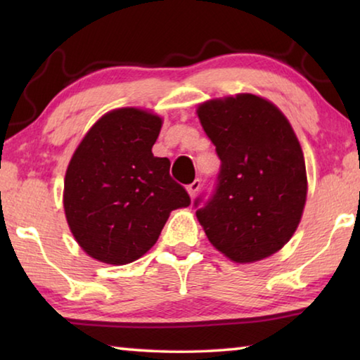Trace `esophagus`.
Instances as JSON below:
<instances>
[{
    "instance_id": "esophagus-1",
    "label": "esophagus",
    "mask_w": 360,
    "mask_h": 360,
    "mask_svg": "<svg viewBox=\"0 0 360 360\" xmlns=\"http://www.w3.org/2000/svg\"><path fill=\"white\" fill-rule=\"evenodd\" d=\"M200 186H202V182H200V179H195V181L192 182V184H188V186H187V192H188V195H191L192 198L195 197V193L198 192Z\"/></svg>"
}]
</instances>
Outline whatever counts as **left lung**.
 Returning a JSON list of instances; mask_svg holds the SVG:
<instances>
[{"label": "left lung", "mask_w": 360, "mask_h": 360, "mask_svg": "<svg viewBox=\"0 0 360 360\" xmlns=\"http://www.w3.org/2000/svg\"><path fill=\"white\" fill-rule=\"evenodd\" d=\"M197 114L221 158L214 192L193 203L206 236L236 264L275 254L307 202L304 158L289 120L251 94L206 101Z\"/></svg>", "instance_id": "obj_1"}]
</instances>
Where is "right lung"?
<instances>
[{
	"label": "right lung",
	"instance_id": "obj_1",
	"mask_svg": "<svg viewBox=\"0 0 360 360\" xmlns=\"http://www.w3.org/2000/svg\"><path fill=\"white\" fill-rule=\"evenodd\" d=\"M162 119L136 108L108 112L84 136L65 176L63 206L90 257L125 265L155 245L169 212L191 205L152 146Z\"/></svg>",
	"mask_w": 360,
	"mask_h": 360
}]
</instances>
